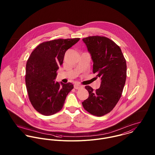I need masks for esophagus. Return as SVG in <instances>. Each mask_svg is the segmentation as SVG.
<instances>
[{
    "label": "esophagus",
    "mask_w": 155,
    "mask_h": 155,
    "mask_svg": "<svg viewBox=\"0 0 155 155\" xmlns=\"http://www.w3.org/2000/svg\"><path fill=\"white\" fill-rule=\"evenodd\" d=\"M74 88L76 89H79L82 88H83V87L79 84H76L74 85Z\"/></svg>",
    "instance_id": "1"
}]
</instances>
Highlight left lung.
<instances>
[{"label": "left lung", "mask_w": 155, "mask_h": 155, "mask_svg": "<svg viewBox=\"0 0 155 155\" xmlns=\"http://www.w3.org/2000/svg\"><path fill=\"white\" fill-rule=\"evenodd\" d=\"M93 61V73L101 79L100 87L94 91L89 86L88 98L82 103L92 115L104 116L113 109L120 98L127 78V63L120 47L104 36L82 39Z\"/></svg>", "instance_id": "1"}]
</instances>
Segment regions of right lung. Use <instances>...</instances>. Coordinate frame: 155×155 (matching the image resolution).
<instances>
[{"label":"right lung","instance_id":"obj_1","mask_svg":"<svg viewBox=\"0 0 155 155\" xmlns=\"http://www.w3.org/2000/svg\"><path fill=\"white\" fill-rule=\"evenodd\" d=\"M79 39L44 42L33 50L27 60L25 80L28 98L35 109L43 115H52L61 110L67 95L73 88L71 83H58L54 80L67 50Z\"/></svg>","mask_w":155,"mask_h":155}]
</instances>
